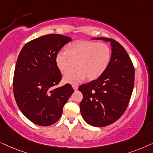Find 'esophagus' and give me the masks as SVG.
Listing matches in <instances>:
<instances>
[{"mask_svg":"<svg viewBox=\"0 0 153 153\" xmlns=\"http://www.w3.org/2000/svg\"><path fill=\"white\" fill-rule=\"evenodd\" d=\"M72 87H73V88H74V90H77V89H78V86H77V85H72Z\"/></svg>","mask_w":153,"mask_h":153,"instance_id":"34e87169","label":"esophagus"}]
</instances>
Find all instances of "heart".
Listing matches in <instances>:
<instances>
[{"label": "heart", "mask_w": 153, "mask_h": 153, "mask_svg": "<svg viewBox=\"0 0 153 153\" xmlns=\"http://www.w3.org/2000/svg\"><path fill=\"white\" fill-rule=\"evenodd\" d=\"M111 58L110 48L104 43L78 40L68 45V51H60L56 62L67 82L77 83L87 77L89 80L98 78L103 74Z\"/></svg>", "instance_id": "b5f03b06"}]
</instances>
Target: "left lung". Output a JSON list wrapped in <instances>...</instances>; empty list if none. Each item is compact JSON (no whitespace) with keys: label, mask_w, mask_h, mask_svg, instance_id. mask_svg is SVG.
Instances as JSON below:
<instances>
[{"label":"left lung","mask_w":153,"mask_h":153,"mask_svg":"<svg viewBox=\"0 0 153 153\" xmlns=\"http://www.w3.org/2000/svg\"><path fill=\"white\" fill-rule=\"evenodd\" d=\"M93 39L110 42L111 55L98 79L79 87L83 95L79 108L88 124L105 127L117 121L126 110L134 87V68L126 51L117 41L105 37Z\"/></svg>","instance_id":"obj_1"}]
</instances>
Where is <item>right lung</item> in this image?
Masks as SVG:
<instances>
[{
	"label": "right lung",
	"mask_w": 153,
	"mask_h": 153,
	"mask_svg": "<svg viewBox=\"0 0 153 153\" xmlns=\"http://www.w3.org/2000/svg\"><path fill=\"white\" fill-rule=\"evenodd\" d=\"M71 39L57 34L42 36L27 43L19 55L13 79L14 98L23 114L38 126L57 122L74 92L69 84L55 87L62 79L56 56Z\"/></svg>",
	"instance_id": "obj_1"
}]
</instances>
